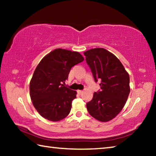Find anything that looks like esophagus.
<instances>
[{"mask_svg":"<svg viewBox=\"0 0 156 156\" xmlns=\"http://www.w3.org/2000/svg\"><path fill=\"white\" fill-rule=\"evenodd\" d=\"M77 92H78V94L81 95L83 93V90H78V91H77Z\"/></svg>","mask_w":156,"mask_h":156,"instance_id":"34e87169","label":"esophagus"}]
</instances>
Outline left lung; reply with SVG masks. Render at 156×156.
Listing matches in <instances>:
<instances>
[{
    "mask_svg": "<svg viewBox=\"0 0 156 156\" xmlns=\"http://www.w3.org/2000/svg\"><path fill=\"white\" fill-rule=\"evenodd\" d=\"M84 55L95 82H101L100 89L87 103V109L96 120L107 122L125 106L130 92L129 76L120 60L106 49H89Z\"/></svg>",
    "mask_w": 156,
    "mask_h": 156,
    "instance_id": "obj_1",
    "label": "left lung"
}]
</instances>
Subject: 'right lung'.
Here are the masks:
<instances>
[{
    "instance_id": "add662e5",
    "label": "right lung",
    "mask_w": 156,
    "mask_h": 156,
    "mask_svg": "<svg viewBox=\"0 0 156 156\" xmlns=\"http://www.w3.org/2000/svg\"><path fill=\"white\" fill-rule=\"evenodd\" d=\"M84 60L78 52L55 49L37 66L30 84L32 103L45 119L57 122L67 117L76 91L63 85L73 66Z\"/></svg>"
}]
</instances>
